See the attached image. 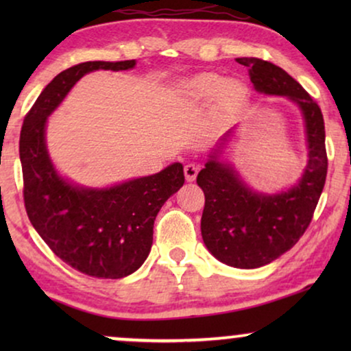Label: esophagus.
<instances>
[{
    "label": "esophagus",
    "instance_id": "1",
    "mask_svg": "<svg viewBox=\"0 0 351 351\" xmlns=\"http://www.w3.org/2000/svg\"><path fill=\"white\" fill-rule=\"evenodd\" d=\"M198 171H199L198 165H193V162H189V165H185L184 172H185L186 182H193L196 179V174H198Z\"/></svg>",
    "mask_w": 351,
    "mask_h": 351
}]
</instances>
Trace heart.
<instances>
[{
  "label": "heart",
  "mask_w": 351,
  "mask_h": 351,
  "mask_svg": "<svg viewBox=\"0 0 351 351\" xmlns=\"http://www.w3.org/2000/svg\"><path fill=\"white\" fill-rule=\"evenodd\" d=\"M227 86V80L215 73H201L186 80L179 89V97L185 104H198L210 100L222 93ZM230 94L238 93V88L233 84L227 86Z\"/></svg>",
  "instance_id": "obj_1"
}]
</instances>
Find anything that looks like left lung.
<instances>
[{
  "mask_svg": "<svg viewBox=\"0 0 351 351\" xmlns=\"http://www.w3.org/2000/svg\"><path fill=\"white\" fill-rule=\"evenodd\" d=\"M257 93L286 97L300 110L308 160L291 189L262 193L249 186L223 153L234 129L223 134L199 171L196 182L204 191L201 234L208 251L225 265L258 268L289 251L308 228L324 189L328 156L324 119L318 104L280 66L256 57H239Z\"/></svg>",
  "mask_w": 351,
  "mask_h": 351,
  "instance_id": "left-lung-1",
  "label": "left lung"
}]
</instances>
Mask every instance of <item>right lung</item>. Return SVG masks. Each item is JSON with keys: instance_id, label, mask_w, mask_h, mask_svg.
I'll list each match as a JSON object with an SVG mask.
<instances>
[{"instance_id": "1", "label": "right lung", "mask_w": 351, "mask_h": 351, "mask_svg": "<svg viewBox=\"0 0 351 351\" xmlns=\"http://www.w3.org/2000/svg\"><path fill=\"white\" fill-rule=\"evenodd\" d=\"M134 66L136 60H95L64 70L27 113L19 142L23 201L32 225L57 257L95 278L118 280L142 267L161 206L184 185V166L172 162L156 174L104 189L78 185L56 169L46 145V124L84 75Z\"/></svg>"}]
</instances>
